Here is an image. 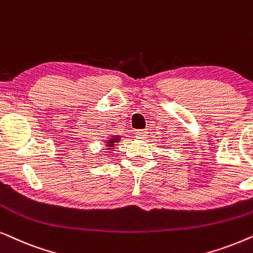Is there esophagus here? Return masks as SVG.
I'll return each mask as SVG.
<instances>
[{"label": "esophagus", "mask_w": 253, "mask_h": 253, "mask_svg": "<svg viewBox=\"0 0 253 253\" xmlns=\"http://www.w3.org/2000/svg\"><path fill=\"white\" fill-rule=\"evenodd\" d=\"M135 136L137 137V139H143V137L147 136V132L143 129H139L135 132Z\"/></svg>", "instance_id": "esophagus-1"}]
</instances>
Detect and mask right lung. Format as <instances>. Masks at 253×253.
I'll return each mask as SVG.
<instances>
[{
    "instance_id": "add662e5",
    "label": "right lung",
    "mask_w": 253,
    "mask_h": 253,
    "mask_svg": "<svg viewBox=\"0 0 253 253\" xmlns=\"http://www.w3.org/2000/svg\"><path fill=\"white\" fill-rule=\"evenodd\" d=\"M120 140V137L119 136H117V135H114L113 137H111V139H109L106 141V143H107V146L106 147H113L114 146V143L116 142H118V141ZM111 149H112V148H111Z\"/></svg>"
}]
</instances>
